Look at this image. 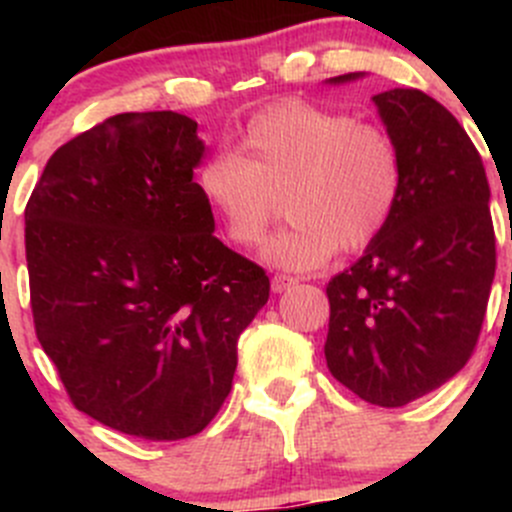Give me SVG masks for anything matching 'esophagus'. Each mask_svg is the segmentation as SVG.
<instances>
[{
    "label": "esophagus",
    "mask_w": 512,
    "mask_h": 512,
    "mask_svg": "<svg viewBox=\"0 0 512 512\" xmlns=\"http://www.w3.org/2000/svg\"><path fill=\"white\" fill-rule=\"evenodd\" d=\"M294 285H297V280L289 275H275L272 277V292H287V289H292Z\"/></svg>",
    "instance_id": "1"
}]
</instances>
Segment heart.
I'll return each mask as SVG.
<instances>
[{"instance_id":"1","label":"heart","mask_w":512,"mask_h":512,"mask_svg":"<svg viewBox=\"0 0 512 512\" xmlns=\"http://www.w3.org/2000/svg\"><path fill=\"white\" fill-rule=\"evenodd\" d=\"M404 183L396 143L376 123L307 101H285L247 121L237 153L198 170V193L232 245L255 247L280 213L289 223L262 250L292 272L339 250L371 245L389 225Z\"/></svg>"}]
</instances>
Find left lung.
Wrapping results in <instances>:
<instances>
[{
  "mask_svg": "<svg viewBox=\"0 0 512 512\" xmlns=\"http://www.w3.org/2000/svg\"><path fill=\"white\" fill-rule=\"evenodd\" d=\"M374 103L404 183L389 225L327 285L324 356L359 399L396 409L471 359L495 277V232L483 160L453 113L416 89Z\"/></svg>",
  "mask_w": 512,
  "mask_h": 512,
  "instance_id": "left-lung-1",
  "label": "left lung"
}]
</instances>
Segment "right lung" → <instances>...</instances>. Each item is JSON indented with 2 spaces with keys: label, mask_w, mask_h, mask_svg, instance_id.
Returning <instances> with one entry per match:
<instances>
[{
  "label": "right lung",
  "mask_w": 512,
  "mask_h": 512,
  "mask_svg": "<svg viewBox=\"0 0 512 512\" xmlns=\"http://www.w3.org/2000/svg\"><path fill=\"white\" fill-rule=\"evenodd\" d=\"M203 153L183 113H118L49 158L24 210L41 347L76 409L146 441L213 421L270 297L265 270L213 235Z\"/></svg>",
  "instance_id": "obj_1"
}]
</instances>
